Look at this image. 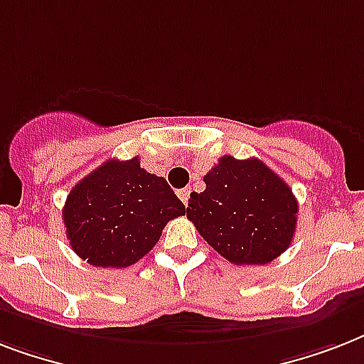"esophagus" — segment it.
Instances as JSON below:
<instances>
[{
  "label": "esophagus",
  "mask_w": 364,
  "mask_h": 364,
  "mask_svg": "<svg viewBox=\"0 0 364 364\" xmlns=\"http://www.w3.org/2000/svg\"><path fill=\"white\" fill-rule=\"evenodd\" d=\"M177 196H179V200H181L183 204L187 205L188 198H191V188H183V191H179V193H177Z\"/></svg>",
  "instance_id": "34e87169"
}]
</instances>
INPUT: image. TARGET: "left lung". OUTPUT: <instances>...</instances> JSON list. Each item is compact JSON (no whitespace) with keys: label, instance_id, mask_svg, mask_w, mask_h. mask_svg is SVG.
<instances>
[{"label":"left lung","instance_id":"left-lung-1","mask_svg":"<svg viewBox=\"0 0 364 364\" xmlns=\"http://www.w3.org/2000/svg\"><path fill=\"white\" fill-rule=\"evenodd\" d=\"M188 198L200 236L232 264H268L293 242L299 202L262 160L221 156Z\"/></svg>","mask_w":364,"mask_h":364}]
</instances>
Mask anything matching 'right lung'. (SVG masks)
Returning <instances> with one entry per match:
<instances>
[{
  "mask_svg": "<svg viewBox=\"0 0 364 364\" xmlns=\"http://www.w3.org/2000/svg\"><path fill=\"white\" fill-rule=\"evenodd\" d=\"M185 205L139 159L107 160L68 194L62 217L71 249L88 264L126 268L156 245Z\"/></svg>",
  "mask_w": 364,
  "mask_h": 364,
  "instance_id": "1",
  "label": "right lung"
}]
</instances>
